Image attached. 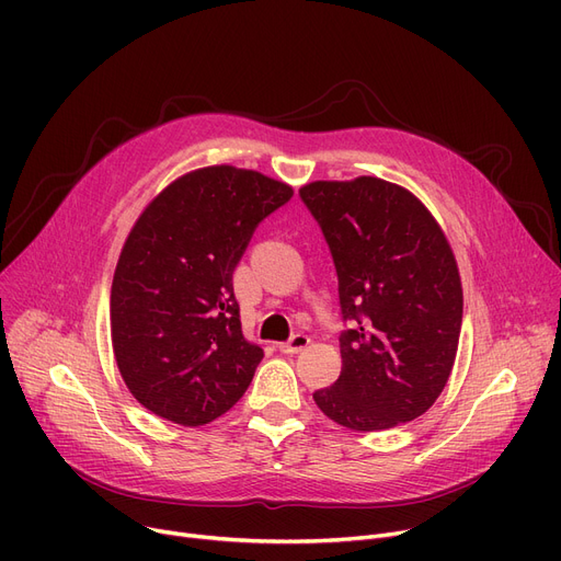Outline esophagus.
Instances as JSON below:
<instances>
[{
	"label": "esophagus",
	"instance_id": "obj_1",
	"mask_svg": "<svg viewBox=\"0 0 561 561\" xmlns=\"http://www.w3.org/2000/svg\"><path fill=\"white\" fill-rule=\"evenodd\" d=\"M309 343H311V339L307 334H296V336H290V341L279 343V352H284V355H298V352H302Z\"/></svg>",
	"mask_w": 561,
	"mask_h": 561
}]
</instances>
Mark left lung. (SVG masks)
Segmentation results:
<instances>
[{
  "instance_id": "left-lung-1",
  "label": "left lung",
  "mask_w": 561,
  "mask_h": 561,
  "mask_svg": "<svg viewBox=\"0 0 561 561\" xmlns=\"http://www.w3.org/2000/svg\"><path fill=\"white\" fill-rule=\"evenodd\" d=\"M302 202L318 220L339 275L343 368L313 393L322 414L355 432L414 421L453 373L463 293L444 229L402 186L357 176L311 182Z\"/></svg>"
}]
</instances>
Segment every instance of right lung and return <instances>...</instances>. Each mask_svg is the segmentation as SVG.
<instances>
[{"instance_id":"right-lung-1","label":"right lung","mask_w":561,"mask_h":561,"mask_svg":"<svg viewBox=\"0 0 561 561\" xmlns=\"http://www.w3.org/2000/svg\"><path fill=\"white\" fill-rule=\"evenodd\" d=\"M293 188L256 170L176 176L134 222L111 284V343L131 396L184 427L241 400L263 350L245 341L231 275Z\"/></svg>"}]
</instances>
